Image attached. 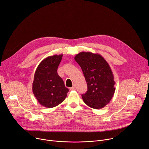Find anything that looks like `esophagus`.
Instances as JSON below:
<instances>
[{
  "instance_id": "esophagus-1",
  "label": "esophagus",
  "mask_w": 149,
  "mask_h": 149,
  "mask_svg": "<svg viewBox=\"0 0 149 149\" xmlns=\"http://www.w3.org/2000/svg\"><path fill=\"white\" fill-rule=\"evenodd\" d=\"M75 89V85H74L72 87L70 88V90H74Z\"/></svg>"
}]
</instances>
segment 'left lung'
Instances as JSON below:
<instances>
[{"instance_id":"1","label":"left lung","mask_w":149,"mask_h":149,"mask_svg":"<svg viewBox=\"0 0 149 149\" xmlns=\"http://www.w3.org/2000/svg\"><path fill=\"white\" fill-rule=\"evenodd\" d=\"M81 68L87 84V91L83 94L84 102L95 109L109 103L115 91L113 72L106 61L98 53L81 52L75 56Z\"/></svg>"}]
</instances>
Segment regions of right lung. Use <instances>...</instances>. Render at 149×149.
<instances>
[{
  "mask_svg": "<svg viewBox=\"0 0 149 149\" xmlns=\"http://www.w3.org/2000/svg\"><path fill=\"white\" fill-rule=\"evenodd\" d=\"M63 55L44 59L38 65L33 83V93L38 103L52 108L61 103L66 97L68 88L57 72Z\"/></svg>",
  "mask_w": 149,
  "mask_h": 149,
  "instance_id": "add662e5",
  "label": "right lung"
}]
</instances>
